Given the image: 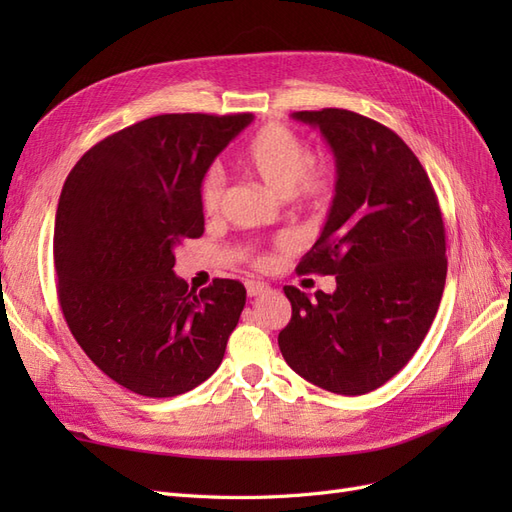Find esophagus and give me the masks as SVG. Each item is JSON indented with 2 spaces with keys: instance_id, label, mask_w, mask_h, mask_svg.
I'll return each mask as SVG.
<instances>
[{
  "instance_id": "esophagus-1",
  "label": "esophagus",
  "mask_w": 512,
  "mask_h": 512,
  "mask_svg": "<svg viewBox=\"0 0 512 512\" xmlns=\"http://www.w3.org/2000/svg\"><path fill=\"white\" fill-rule=\"evenodd\" d=\"M267 288H269V286H267V284H262V282H254V280L245 282L247 297H258V294H262V292H265Z\"/></svg>"
}]
</instances>
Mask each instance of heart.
Wrapping results in <instances>:
<instances>
[{
	"instance_id": "1",
	"label": "heart",
	"mask_w": 512,
	"mask_h": 512,
	"mask_svg": "<svg viewBox=\"0 0 512 512\" xmlns=\"http://www.w3.org/2000/svg\"><path fill=\"white\" fill-rule=\"evenodd\" d=\"M243 164L269 190L286 196L290 203L301 207H324L335 188L331 164L314 160L303 138L284 123H267L265 128H260L245 149ZM222 192V170L211 166L200 181V207L213 213L220 207ZM256 262H265V258L258 256Z\"/></svg>"
}]
</instances>
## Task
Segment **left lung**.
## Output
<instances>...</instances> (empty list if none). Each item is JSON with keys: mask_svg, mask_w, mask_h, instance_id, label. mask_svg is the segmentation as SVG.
I'll return each mask as SVG.
<instances>
[{"mask_svg": "<svg viewBox=\"0 0 512 512\" xmlns=\"http://www.w3.org/2000/svg\"><path fill=\"white\" fill-rule=\"evenodd\" d=\"M333 149L335 196L299 273L335 275L314 299L284 286L292 318L280 331L286 363L337 395L378 389L404 367L438 314L446 232L423 164L382 123L346 108L292 113Z\"/></svg>", "mask_w": 512, "mask_h": 512, "instance_id": "8db88e82", "label": "left lung"}]
</instances>
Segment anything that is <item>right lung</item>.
I'll list each match as a JSON object with an SVG mask.
<instances>
[{"label":"right lung","mask_w":512,"mask_h":512,"mask_svg":"<svg viewBox=\"0 0 512 512\" xmlns=\"http://www.w3.org/2000/svg\"><path fill=\"white\" fill-rule=\"evenodd\" d=\"M252 113L158 115L91 147L55 215L57 297L83 352L136 395L175 397L220 367L245 305L237 280L196 292L175 247L205 232L200 181Z\"/></svg>","instance_id":"right-lung-1"}]
</instances>
